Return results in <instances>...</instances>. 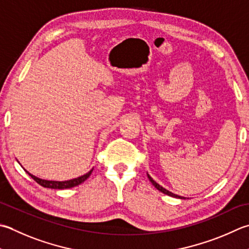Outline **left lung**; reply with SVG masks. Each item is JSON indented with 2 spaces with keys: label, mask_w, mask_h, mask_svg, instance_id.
I'll return each mask as SVG.
<instances>
[{
  "label": "left lung",
  "mask_w": 249,
  "mask_h": 249,
  "mask_svg": "<svg viewBox=\"0 0 249 249\" xmlns=\"http://www.w3.org/2000/svg\"><path fill=\"white\" fill-rule=\"evenodd\" d=\"M148 178H149V180H150V181L151 182H152V184H153V186L155 187V188H157L158 190H159V191H160V192H163L164 194H167V196H173V197H177V198H181V199H184V198H186V197H183V196H177V194H175V193H172V192H169L168 191V190H166V189H164L162 186H160V184L159 183H157V182H155L154 181V180L152 179V178H151L150 176H149V175H148Z\"/></svg>",
  "instance_id": "1"
}]
</instances>
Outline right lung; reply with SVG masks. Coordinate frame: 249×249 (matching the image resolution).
Segmentation results:
<instances>
[{
  "instance_id": "1",
  "label": "right lung",
  "mask_w": 249,
  "mask_h": 249,
  "mask_svg": "<svg viewBox=\"0 0 249 249\" xmlns=\"http://www.w3.org/2000/svg\"><path fill=\"white\" fill-rule=\"evenodd\" d=\"M91 172H92V169L89 170V172L87 173V174L83 175V176H81V177H77V178L71 179V180H67V181H52V180H44V179H41V178H37L36 176H33V175H31L30 173H28V172L27 173H28L29 176H31V178L33 180H36V181L38 184H41V186L44 187V188L62 190V189H69V188H73V187L79 186V184H81L82 182H84L85 180L90 176Z\"/></svg>"
}]
</instances>
